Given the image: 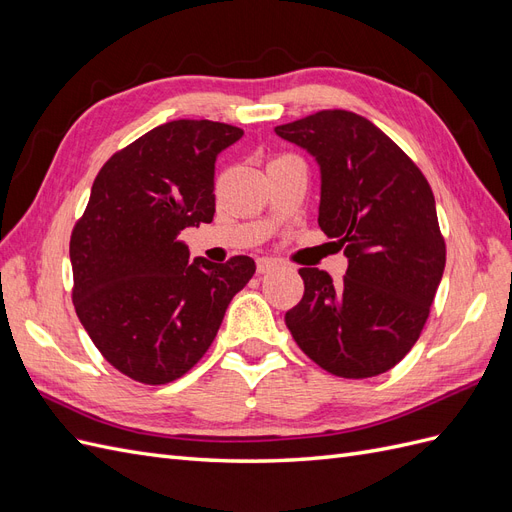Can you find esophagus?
<instances>
[{
	"label": "esophagus",
	"mask_w": 512,
	"mask_h": 512,
	"mask_svg": "<svg viewBox=\"0 0 512 512\" xmlns=\"http://www.w3.org/2000/svg\"><path fill=\"white\" fill-rule=\"evenodd\" d=\"M275 267H277V262H275L273 258H269V256H265V258H258V262H256V269H258V273H260V275H265V273L273 271Z\"/></svg>",
	"instance_id": "esophagus-1"
}]
</instances>
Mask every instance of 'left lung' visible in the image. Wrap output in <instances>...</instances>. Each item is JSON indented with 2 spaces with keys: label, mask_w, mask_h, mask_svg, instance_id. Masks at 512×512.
I'll return each instance as SVG.
<instances>
[{
  "label": "left lung",
  "mask_w": 512,
  "mask_h": 512,
  "mask_svg": "<svg viewBox=\"0 0 512 512\" xmlns=\"http://www.w3.org/2000/svg\"><path fill=\"white\" fill-rule=\"evenodd\" d=\"M275 134L316 158L318 226L348 258L342 284L327 271L299 269L305 292L286 327L333 376L384 374L416 344L444 273L429 183L389 136L350 111H320Z\"/></svg>",
  "instance_id": "obj_1"
}]
</instances>
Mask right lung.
<instances>
[{
    "label": "right lung",
    "instance_id": "add662e5",
    "mask_svg": "<svg viewBox=\"0 0 512 512\" xmlns=\"http://www.w3.org/2000/svg\"><path fill=\"white\" fill-rule=\"evenodd\" d=\"M241 128L209 119L162 123L113 153L70 237L72 301L91 342L143 384L181 378L213 344L250 256L190 262L183 228L215 213V158Z\"/></svg>",
    "mask_w": 512,
    "mask_h": 512
}]
</instances>
